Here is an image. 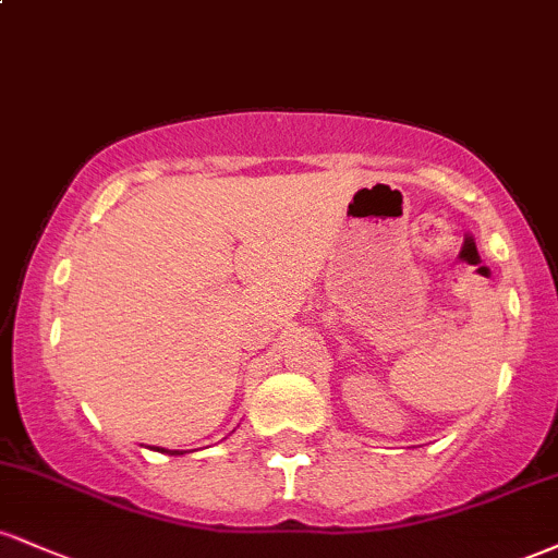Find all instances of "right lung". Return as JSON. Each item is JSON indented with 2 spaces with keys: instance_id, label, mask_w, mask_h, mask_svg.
<instances>
[{
  "instance_id": "right-lung-1",
  "label": "right lung",
  "mask_w": 558,
  "mask_h": 558,
  "mask_svg": "<svg viewBox=\"0 0 558 558\" xmlns=\"http://www.w3.org/2000/svg\"><path fill=\"white\" fill-rule=\"evenodd\" d=\"M172 453H178V451H172Z\"/></svg>"
}]
</instances>
